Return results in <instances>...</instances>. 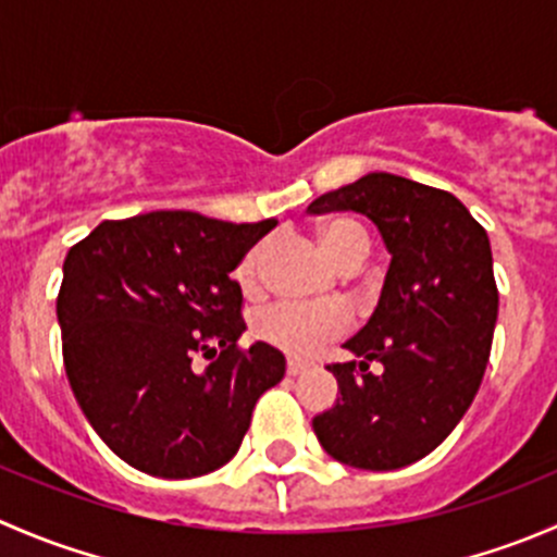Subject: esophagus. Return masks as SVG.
I'll return each instance as SVG.
<instances>
[{
    "instance_id": "esophagus-1",
    "label": "esophagus",
    "mask_w": 557,
    "mask_h": 557,
    "mask_svg": "<svg viewBox=\"0 0 557 557\" xmlns=\"http://www.w3.org/2000/svg\"><path fill=\"white\" fill-rule=\"evenodd\" d=\"M307 372V363L296 361V358H288V374L290 377H299V374Z\"/></svg>"
}]
</instances>
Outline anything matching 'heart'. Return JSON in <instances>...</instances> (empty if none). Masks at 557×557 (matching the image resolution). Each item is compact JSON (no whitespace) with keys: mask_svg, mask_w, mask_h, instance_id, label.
<instances>
[{"mask_svg":"<svg viewBox=\"0 0 557 557\" xmlns=\"http://www.w3.org/2000/svg\"><path fill=\"white\" fill-rule=\"evenodd\" d=\"M320 243H323L325 256L345 267L350 261H363L369 252V237L363 226L356 221H339L325 223L320 232ZM258 267H261V247H252L243 256L237 267V280L250 288L258 280ZM352 325V314L339 301H323V305H301V301H274V305L263 307L256 314V334L263 342L274 345L277 350L288 352L296 358H310L325 342L339 339L347 329Z\"/></svg>","mask_w":557,"mask_h":557,"instance_id":"1","label":"heart"}]
</instances>
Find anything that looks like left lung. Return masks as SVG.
I'll use <instances>...</instances> for the list:
<instances>
[{
	"instance_id": "obj_1",
	"label": "left lung",
	"mask_w": 557,
	"mask_h": 557,
	"mask_svg": "<svg viewBox=\"0 0 557 557\" xmlns=\"http://www.w3.org/2000/svg\"><path fill=\"white\" fill-rule=\"evenodd\" d=\"M334 210L367 215L391 267L377 310L345 342L358 361L329 367L342 396L312 429L339 463L401 469L436 450L480 391L498 318L491 243L453 194L398 174H363L307 207Z\"/></svg>"
}]
</instances>
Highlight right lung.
<instances>
[{
	"instance_id": "1",
	"label": "right lung",
	"mask_w": 557,
	"mask_h": 557,
	"mask_svg": "<svg viewBox=\"0 0 557 557\" xmlns=\"http://www.w3.org/2000/svg\"><path fill=\"white\" fill-rule=\"evenodd\" d=\"M277 226L161 210L104 221L70 247L55 314L72 393L117 458L188 480L234 458L263 391L285 377L267 342L247 350L232 272ZM211 358L196 370L193 358Z\"/></svg>"
}]
</instances>
